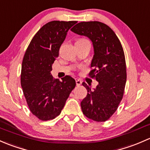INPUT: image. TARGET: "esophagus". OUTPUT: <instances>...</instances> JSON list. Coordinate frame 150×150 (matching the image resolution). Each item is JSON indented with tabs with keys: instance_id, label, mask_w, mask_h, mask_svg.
<instances>
[{
	"instance_id": "esophagus-1",
	"label": "esophagus",
	"mask_w": 150,
	"mask_h": 150,
	"mask_svg": "<svg viewBox=\"0 0 150 150\" xmlns=\"http://www.w3.org/2000/svg\"><path fill=\"white\" fill-rule=\"evenodd\" d=\"M76 85L77 86H79L81 85V83H82V81L81 79H76Z\"/></svg>"
}]
</instances>
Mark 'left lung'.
<instances>
[{"mask_svg":"<svg viewBox=\"0 0 150 150\" xmlns=\"http://www.w3.org/2000/svg\"><path fill=\"white\" fill-rule=\"evenodd\" d=\"M71 30L87 37L94 48L89 76L98 84L91 89V85L82 83L87 90L81 103L82 112L93 121H105L116 111L126 85V61L121 42L108 26L100 21L78 23Z\"/></svg>","mask_w":150,"mask_h":150,"instance_id":"left-lung-1","label":"left lung"}]
</instances>
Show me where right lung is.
<instances>
[{
  "instance_id": "obj_1",
  "label": "right lung",
  "mask_w": 150,
  "mask_h": 150,
  "mask_svg": "<svg viewBox=\"0 0 150 150\" xmlns=\"http://www.w3.org/2000/svg\"><path fill=\"white\" fill-rule=\"evenodd\" d=\"M75 21H52L45 24L29 43L21 65V85L32 113L42 121L60 115L76 86L70 76L53 79L52 65Z\"/></svg>"
}]
</instances>
